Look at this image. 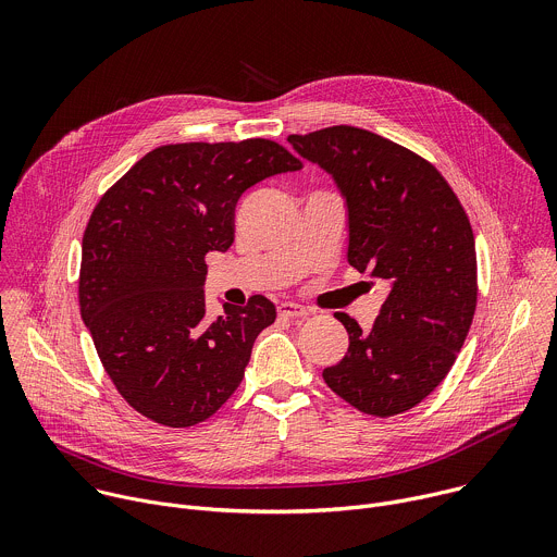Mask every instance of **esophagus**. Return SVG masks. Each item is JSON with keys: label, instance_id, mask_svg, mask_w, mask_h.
<instances>
[{"label": "esophagus", "instance_id": "1", "mask_svg": "<svg viewBox=\"0 0 557 557\" xmlns=\"http://www.w3.org/2000/svg\"><path fill=\"white\" fill-rule=\"evenodd\" d=\"M277 314L282 317V320H295V317H304L308 314V310L295 301H282L277 306Z\"/></svg>", "mask_w": 557, "mask_h": 557}]
</instances>
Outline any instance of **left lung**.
I'll list each match as a JSON object with an SVG mask.
<instances>
[{
  "label": "left lung",
  "instance_id": "left-lung-1",
  "mask_svg": "<svg viewBox=\"0 0 557 557\" xmlns=\"http://www.w3.org/2000/svg\"><path fill=\"white\" fill-rule=\"evenodd\" d=\"M288 143L342 189L350 267L387 286L370 331L335 312L350 344L324 381L363 414H401L447 376L469 333L479 297L469 218L430 161L374 132L333 125Z\"/></svg>",
  "mask_w": 557,
  "mask_h": 557
}]
</instances>
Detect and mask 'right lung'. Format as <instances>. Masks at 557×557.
Instances as JSON below:
<instances>
[{
    "label": "right lung",
    "instance_id": "right-lung-1",
    "mask_svg": "<svg viewBox=\"0 0 557 557\" xmlns=\"http://www.w3.org/2000/svg\"><path fill=\"white\" fill-rule=\"evenodd\" d=\"M301 170L269 138L161 145L97 202L82 247L78 306L123 399L168 428L213 417L240 385L275 306L253 295L205 317V256L233 245L235 205Z\"/></svg>",
    "mask_w": 557,
    "mask_h": 557
}]
</instances>
